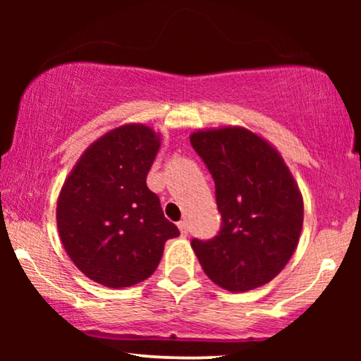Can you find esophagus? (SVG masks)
Wrapping results in <instances>:
<instances>
[{"label": "esophagus", "instance_id": "obj_1", "mask_svg": "<svg viewBox=\"0 0 361 361\" xmlns=\"http://www.w3.org/2000/svg\"><path fill=\"white\" fill-rule=\"evenodd\" d=\"M177 226H179L182 236H187V233H189V224H187L185 220H180L179 224H177Z\"/></svg>", "mask_w": 361, "mask_h": 361}]
</instances>
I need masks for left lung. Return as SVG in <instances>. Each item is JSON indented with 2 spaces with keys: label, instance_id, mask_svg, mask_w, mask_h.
Masks as SVG:
<instances>
[{
  "label": "left lung",
  "instance_id": "8db88e82",
  "mask_svg": "<svg viewBox=\"0 0 361 361\" xmlns=\"http://www.w3.org/2000/svg\"><path fill=\"white\" fill-rule=\"evenodd\" d=\"M190 145L215 182L219 233L190 241L202 269L231 293L281 273L298 246L304 204L279 152L245 128L197 131Z\"/></svg>",
  "mask_w": 361,
  "mask_h": 361
}]
</instances>
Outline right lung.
<instances>
[{"label": "right lung", "mask_w": 361, "mask_h": 361, "mask_svg": "<svg viewBox=\"0 0 361 361\" xmlns=\"http://www.w3.org/2000/svg\"><path fill=\"white\" fill-rule=\"evenodd\" d=\"M159 137L145 125L116 128L93 142L57 200V228L73 264L106 288H130L154 273L164 243L180 235L146 177Z\"/></svg>", "instance_id": "add662e5"}]
</instances>
